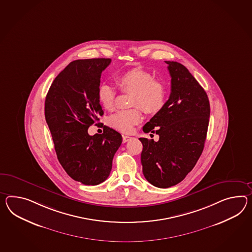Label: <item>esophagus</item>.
<instances>
[{"mask_svg":"<svg viewBox=\"0 0 252 252\" xmlns=\"http://www.w3.org/2000/svg\"><path fill=\"white\" fill-rule=\"evenodd\" d=\"M122 137H123V143H126V142L129 141L132 138L131 136H127V135H123Z\"/></svg>","mask_w":252,"mask_h":252,"instance_id":"obj_1","label":"esophagus"}]
</instances>
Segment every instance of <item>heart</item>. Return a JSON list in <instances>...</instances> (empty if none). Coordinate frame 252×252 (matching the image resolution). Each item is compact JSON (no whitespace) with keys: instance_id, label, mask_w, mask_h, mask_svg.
Instances as JSON below:
<instances>
[{"instance_id":"b5f03b06","label":"heart","mask_w":252,"mask_h":252,"mask_svg":"<svg viewBox=\"0 0 252 252\" xmlns=\"http://www.w3.org/2000/svg\"><path fill=\"white\" fill-rule=\"evenodd\" d=\"M116 83L125 93H132L130 104L135 106L129 110L118 111L112 115L108 122L113 128L123 133H132L135 126L143 119L142 107L148 114H155L163 107L166 100V86L159 80L154 79L152 74L141 68H133L118 74ZM117 91L109 84H101L97 97L101 105L112 110L115 106Z\"/></svg>"}]
</instances>
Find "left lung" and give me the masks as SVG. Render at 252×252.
<instances>
[{"label": "left lung", "mask_w": 252, "mask_h": 252, "mask_svg": "<svg viewBox=\"0 0 252 252\" xmlns=\"http://www.w3.org/2000/svg\"><path fill=\"white\" fill-rule=\"evenodd\" d=\"M166 63L171 76L169 98L143 126L159 139L139 138L143 174L160 189L178 184L193 169L202 154L210 115L207 93L189 71L178 62Z\"/></svg>", "instance_id": "obj_1"}]
</instances>
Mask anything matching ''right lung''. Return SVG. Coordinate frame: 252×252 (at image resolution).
Returning <instances> with one entry per match:
<instances>
[{"label":"right lung","mask_w":252,"mask_h":252,"mask_svg":"<svg viewBox=\"0 0 252 252\" xmlns=\"http://www.w3.org/2000/svg\"><path fill=\"white\" fill-rule=\"evenodd\" d=\"M110 63L108 58L71 62L56 76L45 98V120L57 158L71 178L87 186L108 178L122 143V135L108 126H104L102 135L87 131L104 115L97 91L102 72Z\"/></svg>","instance_id":"right-lung-1"}]
</instances>
